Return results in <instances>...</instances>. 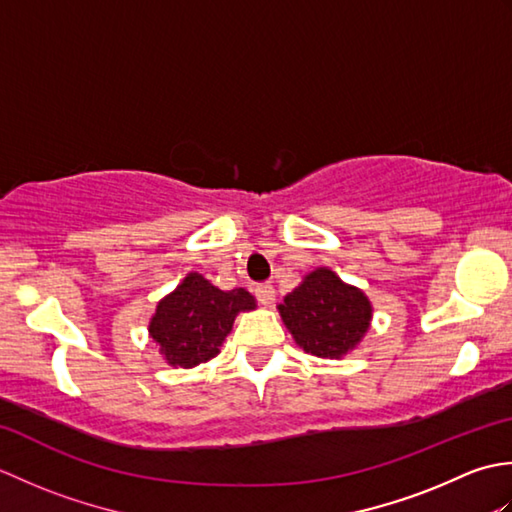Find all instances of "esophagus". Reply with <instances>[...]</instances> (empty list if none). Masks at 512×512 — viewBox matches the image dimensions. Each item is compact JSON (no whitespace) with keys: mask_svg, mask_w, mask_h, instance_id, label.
<instances>
[{"mask_svg":"<svg viewBox=\"0 0 512 512\" xmlns=\"http://www.w3.org/2000/svg\"><path fill=\"white\" fill-rule=\"evenodd\" d=\"M255 295L262 306H270V303L275 301V288H273V284H262L255 288Z\"/></svg>","mask_w":512,"mask_h":512,"instance_id":"1","label":"esophagus"}]
</instances>
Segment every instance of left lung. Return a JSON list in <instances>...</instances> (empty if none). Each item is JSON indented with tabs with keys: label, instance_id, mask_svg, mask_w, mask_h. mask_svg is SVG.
<instances>
[{
	"label": "left lung",
	"instance_id": "left-lung-1",
	"mask_svg": "<svg viewBox=\"0 0 512 512\" xmlns=\"http://www.w3.org/2000/svg\"><path fill=\"white\" fill-rule=\"evenodd\" d=\"M279 314L303 352L341 358L363 341L372 303L330 268H317L279 303Z\"/></svg>",
	"mask_w": 512,
	"mask_h": 512
}]
</instances>
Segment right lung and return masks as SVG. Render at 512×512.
<instances>
[{"label": "right lung", "mask_w": 512, "mask_h": 512, "mask_svg": "<svg viewBox=\"0 0 512 512\" xmlns=\"http://www.w3.org/2000/svg\"><path fill=\"white\" fill-rule=\"evenodd\" d=\"M255 306L248 290H220L200 273H189L156 306L149 336L169 365L195 367L220 354L237 314Z\"/></svg>", "instance_id": "add662e5"}]
</instances>
